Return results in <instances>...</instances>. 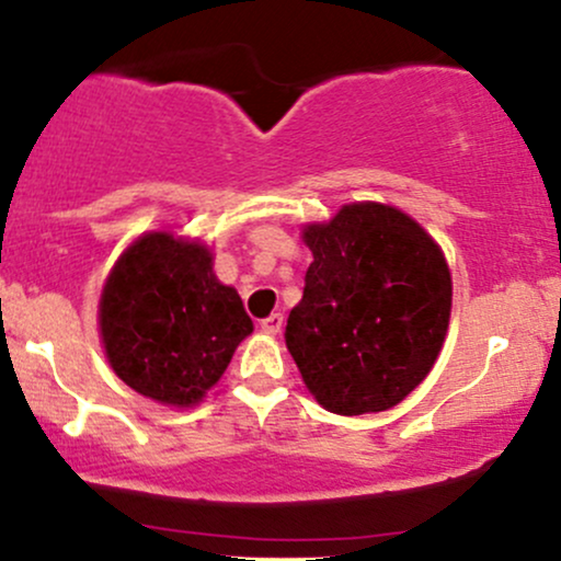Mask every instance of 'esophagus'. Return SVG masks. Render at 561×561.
Segmentation results:
<instances>
[{
  "label": "esophagus",
  "instance_id": "34e87169",
  "mask_svg": "<svg viewBox=\"0 0 561 561\" xmlns=\"http://www.w3.org/2000/svg\"><path fill=\"white\" fill-rule=\"evenodd\" d=\"M282 324H285V317H282V313H272V317L261 321V332L263 334H279Z\"/></svg>",
  "mask_w": 561,
  "mask_h": 561
}]
</instances>
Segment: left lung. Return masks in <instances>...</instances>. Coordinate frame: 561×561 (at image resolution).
Returning <instances> with one entry per match:
<instances>
[{
    "instance_id": "obj_1",
    "label": "left lung",
    "mask_w": 561,
    "mask_h": 561,
    "mask_svg": "<svg viewBox=\"0 0 561 561\" xmlns=\"http://www.w3.org/2000/svg\"><path fill=\"white\" fill-rule=\"evenodd\" d=\"M313 253L287 319V351L319 405L340 416L398 405L430 375L448 334L454 282L422 224L388 203H347L302 224Z\"/></svg>"
}]
</instances>
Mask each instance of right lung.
<instances>
[{
    "instance_id": "1",
    "label": "right lung",
    "mask_w": 561,
    "mask_h": 561,
    "mask_svg": "<svg viewBox=\"0 0 561 561\" xmlns=\"http://www.w3.org/2000/svg\"><path fill=\"white\" fill-rule=\"evenodd\" d=\"M96 327L118 379L169 409L203 403L253 332L240 293L214 272V250L173 229L126 244L102 285Z\"/></svg>"
}]
</instances>
